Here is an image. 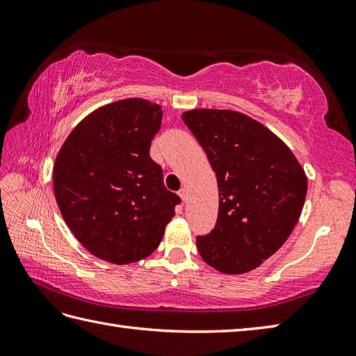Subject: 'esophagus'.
<instances>
[{
  "label": "esophagus",
  "instance_id": "1",
  "mask_svg": "<svg viewBox=\"0 0 356 356\" xmlns=\"http://www.w3.org/2000/svg\"><path fill=\"white\" fill-rule=\"evenodd\" d=\"M179 195H180V199H182L184 203L188 200V193H186V190H180V191H179Z\"/></svg>",
  "mask_w": 356,
  "mask_h": 356
}]
</instances>
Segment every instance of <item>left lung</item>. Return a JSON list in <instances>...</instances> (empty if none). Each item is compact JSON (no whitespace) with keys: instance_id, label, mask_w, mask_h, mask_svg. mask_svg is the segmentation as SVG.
<instances>
[{"instance_id":"1","label":"left lung","mask_w":356,"mask_h":356,"mask_svg":"<svg viewBox=\"0 0 356 356\" xmlns=\"http://www.w3.org/2000/svg\"><path fill=\"white\" fill-rule=\"evenodd\" d=\"M182 119L218 186L217 223L197 237L199 254L223 274H246L291 236L305 205L306 172L278 136L243 113L195 108Z\"/></svg>"}]
</instances>
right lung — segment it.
Instances as JSON below:
<instances>
[{
    "label": "right lung",
    "instance_id": "1",
    "mask_svg": "<svg viewBox=\"0 0 356 356\" xmlns=\"http://www.w3.org/2000/svg\"><path fill=\"white\" fill-rule=\"evenodd\" d=\"M162 107L140 97L104 105L73 128L53 166L56 203L90 254L115 264L156 251L180 203L149 157Z\"/></svg>",
    "mask_w": 356,
    "mask_h": 356
}]
</instances>
